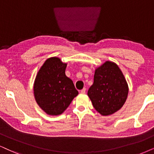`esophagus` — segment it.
<instances>
[{"mask_svg":"<svg viewBox=\"0 0 154 154\" xmlns=\"http://www.w3.org/2000/svg\"><path fill=\"white\" fill-rule=\"evenodd\" d=\"M85 92H86V88H83L82 90L80 91V93L81 94H85Z\"/></svg>","mask_w":154,"mask_h":154,"instance_id":"34e87169","label":"esophagus"}]
</instances>
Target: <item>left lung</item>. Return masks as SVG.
<instances>
[{
	"instance_id": "8db88e82",
	"label": "left lung",
	"mask_w": 154,
	"mask_h": 154,
	"mask_svg": "<svg viewBox=\"0 0 154 154\" xmlns=\"http://www.w3.org/2000/svg\"><path fill=\"white\" fill-rule=\"evenodd\" d=\"M129 92L125 77L119 67L106 61L95 69L94 83L87 94L93 106L103 116L114 114L123 106Z\"/></svg>"
}]
</instances>
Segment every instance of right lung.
I'll use <instances>...</instances> for the list:
<instances>
[{
	"instance_id": "right-lung-1",
	"label": "right lung",
	"mask_w": 154,
	"mask_h": 154,
	"mask_svg": "<svg viewBox=\"0 0 154 154\" xmlns=\"http://www.w3.org/2000/svg\"><path fill=\"white\" fill-rule=\"evenodd\" d=\"M66 67L60 58H48L35 79L36 102L49 115L61 114L78 94L72 80L65 75Z\"/></svg>"
}]
</instances>
